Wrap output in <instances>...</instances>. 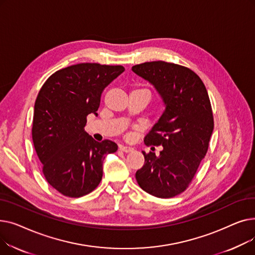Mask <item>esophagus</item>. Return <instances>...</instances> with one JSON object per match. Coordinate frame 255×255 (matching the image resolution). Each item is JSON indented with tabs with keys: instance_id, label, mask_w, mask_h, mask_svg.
<instances>
[{
	"instance_id": "1",
	"label": "esophagus",
	"mask_w": 255,
	"mask_h": 255,
	"mask_svg": "<svg viewBox=\"0 0 255 255\" xmlns=\"http://www.w3.org/2000/svg\"><path fill=\"white\" fill-rule=\"evenodd\" d=\"M120 150L123 151V152H130L133 150V148H131V146L129 145H120Z\"/></svg>"
}]
</instances>
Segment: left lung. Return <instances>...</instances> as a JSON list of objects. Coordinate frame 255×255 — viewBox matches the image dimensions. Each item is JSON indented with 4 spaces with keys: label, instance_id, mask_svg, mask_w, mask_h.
<instances>
[{
    "label": "left lung",
    "instance_id": "1",
    "mask_svg": "<svg viewBox=\"0 0 255 255\" xmlns=\"http://www.w3.org/2000/svg\"><path fill=\"white\" fill-rule=\"evenodd\" d=\"M132 71L149 82L161 95L165 111L144 137L146 145L163 150L145 153L135 178L140 188L159 198L184 192L205 158L214 129L207 89L200 77L185 66L163 61L145 62Z\"/></svg>",
    "mask_w": 255,
    "mask_h": 255
}]
</instances>
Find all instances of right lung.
I'll use <instances>...</instances> for the list:
<instances>
[{
    "label": "right lung",
    "mask_w": 255,
    "mask_h": 255,
    "mask_svg": "<svg viewBox=\"0 0 255 255\" xmlns=\"http://www.w3.org/2000/svg\"><path fill=\"white\" fill-rule=\"evenodd\" d=\"M124 70L121 65H72L51 74L38 93L34 148L45 180L65 196L80 197L95 189L105 155L118 150L112 140L93 139L85 126L90 114L97 116L104 88Z\"/></svg>",
    "instance_id": "1"
}]
</instances>
